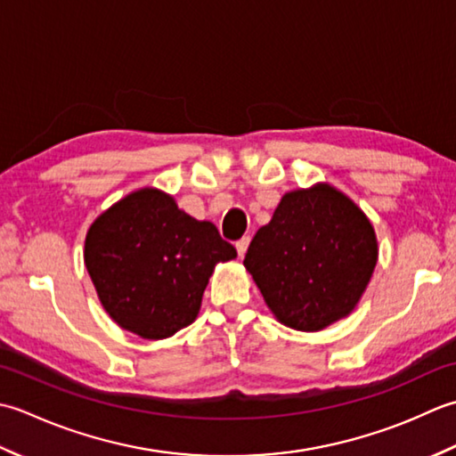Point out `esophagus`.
Listing matches in <instances>:
<instances>
[{"mask_svg":"<svg viewBox=\"0 0 456 456\" xmlns=\"http://www.w3.org/2000/svg\"><path fill=\"white\" fill-rule=\"evenodd\" d=\"M248 246H249V236H244V238L236 241V249H238L240 257H244V254L248 252Z\"/></svg>","mask_w":456,"mask_h":456,"instance_id":"34e87169","label":"esophagus"}]
</instances>
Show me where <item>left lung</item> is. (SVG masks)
<instances>
[{"label": "left lung", "instance_id": "obj_1", "mask_svg": "<svg viewBox=\"0 0 456 456\" xmlns=\"http://www.w3.org/2000/svg\"><path fill=\"white\" fill-rule=\"evenodd\" d=\"M378 262L376 234L329 184L287 192L244 265L285 327L321 330L354 309Z\"/></svg>", "mask_w": 456, "mask_h": 456}]
</instances>
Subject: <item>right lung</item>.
Here are the masks:
<instances>
[{"instance_id": "right-lung-1", "label": "right lung", "mask_w": 456, "mask_h": 456, "mask_svg": "<svg viewBox=\"0 0 456 456\" xmlns=\"http://www.w3.org/2000/svg\"><path fill=\"white\" fill-rule=\"evenodd\" d=\"M236 257L212 222L179 210L161 191L142 189L90 226L85 264L98 297L119 327L167 338L197 319L218 262Z\"/></svg>"}]
</instances>
